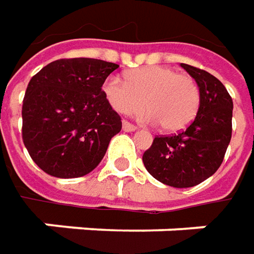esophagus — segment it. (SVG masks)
I'll return each mask as SVG.
<instances>
[{
    "label": "esophagus",
    "instance_id": "1",
    "mask_svg": "<svg viewBox=\"0 0 254 254\" xmlns=\"http://www.w3.org/2000/svg\"><path fill=\"white\" fill-rule=\"evenodd\" d=\"M123 130L124 131H135L137 127L134 124H131V123L127 122V120H123Z\"/></svg>",
    "mask_w": 254,
    "mask_h": 254
}]
</instances>
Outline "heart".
Returning <instances> with one entry per match:
<instances>
[{"mask_svg":"<svg viewBox=\"0 0 254 254\" xmlns=\"http://www.w3.org/2000/svg\"><path fill=\"white\" fill-rule=\"evenodd\" d=\"M103 92L113 109L122 114H134L150 109L145 119L160 123L162 130L177 132L187 128L196 117L200 104L199 87L188 74L167 66H147L127 74L123 82L109 76Z\"/></svg>","mask_w":254,"mask_h":254,"instance_id":"b5f03b06","label":"heart"}]
</instances>
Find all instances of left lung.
Instances as JSON below:
<instances>
[{"label": "left lung", "instance_id": "1", "mask_svg": "<svg viewBox=\"0 0 254 254\" xmlns=\"http://www.w3.org/2000/svg\"><path fill=\"white\" fill-rule=\"evenodd\" d=\"M181 66L199 87L198 114L187 130L157 135L142 162L157 181L174 188H190L212 177L223 161L232 137L233 102L213 74L190 64Z\"/></svg>", "mask_w": 254, "mask_h": 254}]
</instances>
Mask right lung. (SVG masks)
<instances>
[{"instance_id":"1","label":"right lung","mask_w":254,"mask_h":254,"mask_svg":"<svg viewBox=\"0 0 254 254\" xmlns=\"http://www.w3.org/2000/svg\"><path fill=\"white\" fill-rule=\"evenodd\" d=\"M119 64L90 58L59 59L29 80L22 140L34 162L56 178H79L103 160L122 119L102 86Z\"/></svg>"}]
</instances>
